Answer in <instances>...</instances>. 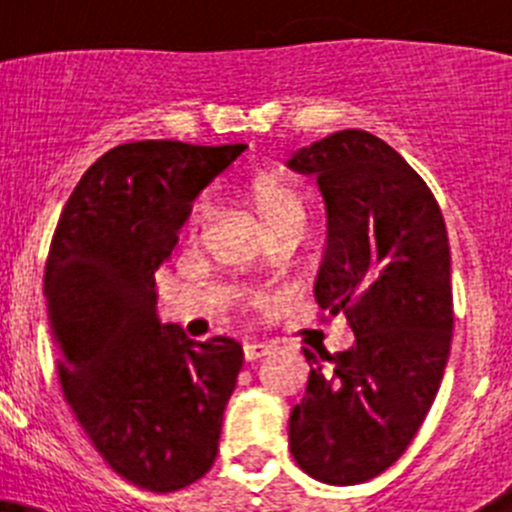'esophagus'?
Here are the masks:
<instances>
[{"instance_id": "34e87169", "label": "esophagus", "mask_w": 512, "mask_h": 512, "mask_svg": "<svg viewBox=\"0 0 512 512\" xmlns=\"http://www.w3.org/2000/svg\"><path fill=\"white\" fill-rule=\"evenodd\" d=\"M272 352V347L270 344H265V342H250V344H245V347H242V356H245V361H257V359H262V356H267Z\"/></svg>"}]
</instances>
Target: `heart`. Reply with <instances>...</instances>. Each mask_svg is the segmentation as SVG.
I'll return each mask as SVG.
<instances>
[{"label": "heart", "mask_w": 512, "mask_h": 512, "mask_svg": "<svg viewBox=\"0 0 512 512\" xmlns=\"http://www.w3.org/2000/svg\"><path fill=\"white\" fill-rule=\"evenodd\" d=\"M250 203L267 235H277V232L302 235L304 232V225H307V203H304V195L287 180L267 178L255 183L250 190ZM210 213H213V205H210L208 198H200L193 205L188 218L190 240H198L203 235V230L210 223Z\"/></svg>", "instance_id": "1"}]
</instances>
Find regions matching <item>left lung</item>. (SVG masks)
<instances>
[{
  "label": "left lung",
  "instance_id": "1",
  "mask_svg": "<svg viewBox=\"0 0 512 512\" xmlns=\"http://www.w3.org/2000/svg\"><path fill=\"white\" fill-rule=\"evenodd\" d=\"M287 165L314 175L327 205V250L314 297L344 312L356 342L309 352L289 451L312 478L356 485L394 466L441 386L453 334L451 250L436 198L389 143L332 133Z\"/></svg>",
  "mask_w": 512,
  "mask_h": 512
}]
</instances>
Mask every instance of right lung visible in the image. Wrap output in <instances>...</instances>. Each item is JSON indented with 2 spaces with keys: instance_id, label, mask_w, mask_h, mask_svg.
Here are the masks:
<instances>
[{
  "instance_id": "obj_1",
  "label": "right lung",
  "mask_w": 512,
  "mask_h": 512,
  "mask_svg": "<svg viewBox=\"0 0 512 512\" xmlns=\"http://www.w3.org/2000/svg\"><path fill=\"white\" fill-rule=\"evenodd\" d=\"M245 148H111L81 175L51 240L44 297L61 391L103 461L151 493L210 471L242 369L235 339L193 342L160 322L156 270L200 190Z\"/></svg>"
}]
</instances>
